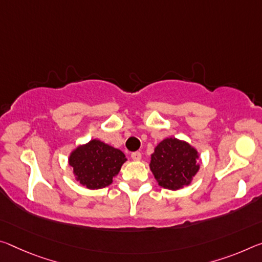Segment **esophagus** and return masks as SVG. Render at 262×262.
<instances>
[{
    "mask_svg": "<svg viewBox=\"0 0 262 262\" xmlns=\"http://www.w3.org/2000/svg\"><path fill=\"white\" fill-rule=\"evenodd\" d=\"M130 157H132V159L134 160V161H140L141 157H142V155H141L140 151H134V152H132Z\"/></svg>",
    "mask_w": 262,
    "mask_h": 262,
    "instance_id": "34e87169",
    "label": "esophagus"
}]
</instances>
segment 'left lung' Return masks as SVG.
<instances>
[{"label": "left lung", "mask_w": 262, "mask_h": 262, "mask_svg": "<svg viewBox=\"0 0 262 262\" xmlns=\"http://www.w3.org/2000/svg\"><path fill=\"white\" fill-rule=\"evenodd\" d=\"M198 154L183 141L165 139L155 148L151 155L150 169L159 185L178 190L189 185L199 169Z\"/></svg>", "instance_id": "left-lung-1"}]
</instances>
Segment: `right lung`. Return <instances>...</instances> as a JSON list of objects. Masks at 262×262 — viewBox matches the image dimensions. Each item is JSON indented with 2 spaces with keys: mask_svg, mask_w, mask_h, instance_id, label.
<instances>
[{
  "mask_svg": "<svg viewBox=\"0 0 262 262\" xmlns=\"http://www.w3.org/2000/svg\"><path fill=\"white\" fill-rule=\"evenodd\" d=\"M70 165L80 184L89 189L110 185L126 162L124 154L99 140L78 147L70 156Z\"/></svg>",
  "mask_w": 262,
  "mask_h": 262,
  "instance_id": "right-lung-1",
  "label": "right lung"
}]
</instances>
